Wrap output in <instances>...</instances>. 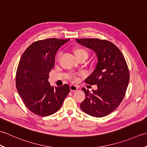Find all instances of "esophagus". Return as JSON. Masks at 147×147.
<instances>
[{
    "label": "esophagus",
    "mask_w": 147,
    "mask_h": 147,
    "mask_svg": "<svg viewBox=\"0 0 147 147\" xmlns=\"http://www.w3.org/2000/svg\"><path fill=\"white\" fill-rule=\"evenodd\" d=\"M78 89V88L77 86L76 85H70V90L71 92H74V91H76V90Z\"/></svg>",
    "instance_id": "1"
}]
</instances>
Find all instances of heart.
Returning a JSON list of instances; mask_svg holds the SVG:
<instances>
[{
  "instance_id": "b5f03b06",
  "label": "heart",
  "mask_w": 147,
  "mask_h": 147,
  "mask_svg": "<svg viewBox=\"0 0 147 147\" xmlns=\"http://www.w3.org/2000/svg\"><path fill=\"white\" fill-rule=\"evenodd\" d=\"M73 53L74 55L76 56V57L77 59H78L80 57H88V53L86 51V50H85L83 48L81 47H76L73 49ZM61 54V53H59L58 55H57V58L60 57V55Z\"/></svg>"
}]
</instances>
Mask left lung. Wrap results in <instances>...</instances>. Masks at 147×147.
<instances>
[{"label": "left lung", "mask_w": 147, "mask_h": 147, "mask_svg": "<svg viewBox=\"0 0 147 147\" xmlns=\"http://www.w3.org/2000/svg\"><path fill=\"white\" fill-rule=\"evenodd\" d=\"M79 44L94 51L97 63L94 71L85 80L97 89L90 92L83 88L85 99L82 110L93 117H102L116 109L124 98L129 82L128 67L116 46L111 42L97 38L76 39Z\"/></svg>", "instance_id": "obj_1"}]
</instances>
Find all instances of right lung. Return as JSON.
I'll return each instance as SVG.
<instances>
[{
    "label": "right lung",
    "mask_w": 147,
    "mask_h": 147,
    "mask_svg": "<svg viewBox=\"0 0 147 147\" xmlns=\"http://www.w3.org/2000/svg\"><path fill=\"white\" fill-rule=\"evenodd\" d=\"M69 39L49 38L31 44L19 62L16 85L27 108L40 116L57 112L70 91L69 86H53L49 74L54 66L58 49Z\"/></svg>",
    "instance_id": "right-lung-1"
}]
</instances>
